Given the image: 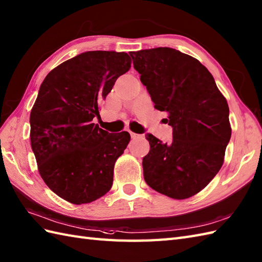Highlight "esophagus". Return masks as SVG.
<instances>
[{"label":"esophagus","instance_id":"obj_1","mask_svg":"<svg viewBox=\"0 0 262 262\" xmlns=\"http://www.w3.org/2000/svg\"><path fill=\"white\" fill-rule=\"evenodd\" d=\"M130 136H131L132 139H138V138L140 137L139 135H137V133H133V132H131V131H130Z\"/></svg>","mask_w":262,"mask_h":262}]
</instances>
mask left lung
Masks as SVG:
<instances>
[{"label":"left lung","instance_id":"1","mask_svg":"<svg viewBox=\"0 0 262 262\" xmlns=\"http://www.w3.org/2000/svg\"><path fill=\"white\" fill-rule=\"evenodd\" d=\"M155 107L168 112L172 141L146 133L148 186L173 199L199 192L218 173L231 138L229 106L212 74L194 57L172 48L130 52Z\"/></svg>","mask_w":262,"mask_h":262}]
</instances>
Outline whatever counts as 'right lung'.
<instances>
[{"instance_id": "add662e5", "label": "right lung", "mask_w": 262, "mask_h": 262, "mask_svg": "<svg viewBox=\"0 0 262 262\" xmlns=\"http://www.w3.org/2000/svg\"><path fill=\"white\" fill-rule=\"evenodd\" d=\"M130 67L125 52L88 51L53 69L40 86L30 116L32 150L47 186L74 205L97 200L112 187L114 163L130 135L109 133L93 119Z\"/></svg>"}]
</instances>
